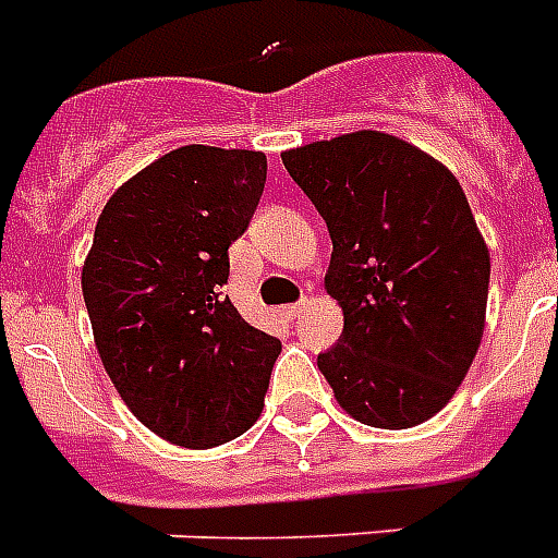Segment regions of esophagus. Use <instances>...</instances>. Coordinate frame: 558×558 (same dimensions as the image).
Masks as SVG:
<instances>
[{
  "label": "esophagus",
  "instance_id": "obj_1",
  "mask_svg": "<svg viewBox=\"0 0 558 558\" xmlns=\"http://www.w3.org/2000/svg\"><path fill=\"white\" fill-rule=\"evenodd\" d=\"M305 307H307V300H300V302H293V305H284L282 314L288 316V319H296V316H300Z\"/></svg>",
  "mask_w": 558,
  "mask_h": 558
}]
</instances>
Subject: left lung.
Instances as JSON below:
<instances>
[{
  "label": "left lung",
  "mask_w": 558,
  "mask_h": 558,
  "mask_svg": "<svg viewBox=\"0 0 558 558\" xmlns=\"http://www.w3.org/2000/svg\"><path fill=\"white\" fill-rule=\"evenodd\" d=\"M331 233L340 342L316 356L354 421L409 429L452 400L484 333L489 251L458 178L386 132L282 153Z\"/></svg>",
  "instance_id": "left-lung-1"
}]
</instances>
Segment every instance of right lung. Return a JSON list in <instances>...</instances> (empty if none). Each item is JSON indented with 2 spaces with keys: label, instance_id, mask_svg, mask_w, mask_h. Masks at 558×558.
<instances>
[{
  "label": "right lung",
  "instance_id": "1",
  "mask_svg": "<svg viewBox=\"0 0 558 558\" xmlns=\"http://www.w3.org/2000/svg\"><path fill=\"white\" fill-rule=\"evenodd\" d=\"M267 178L265 153L181 146L111 195L83 265L102 368L146 429L209 449L251 429L282 342L221 284Z\"/></svg>",
  "mask_w": 558,
  "mask_h": 558
}]
</instances>
